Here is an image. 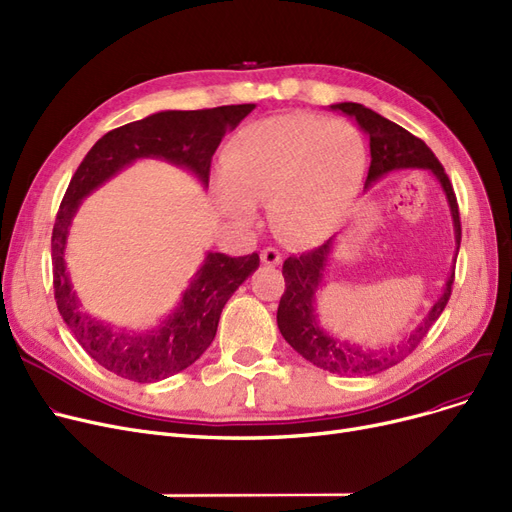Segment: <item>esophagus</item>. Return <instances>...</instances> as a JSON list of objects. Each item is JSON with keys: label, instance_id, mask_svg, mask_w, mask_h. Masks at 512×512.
<instances>
[{"label": "esophagus", "instance_id": "1", "mask_svg": "<svg viewBox=\"0 0 512 512\" xmlns=\"http://www.w3.org/2000/svg\"><path fill=\"white\" fill-rule=\"evenodd\" d=\"M261 261L265 265H280L282 263V253L278 249H263L261 251Z\"/></svg>", "mask_w": 512, "mask_h": 512}]
</instances>
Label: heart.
Listing matches in <instances>:
<instances>
[{"label":"heart","mask_w":512,"mask_h":512,"mask_svg":"<svg viewBox=\"0 0 512 512\" xmlns=\"http://www.w3.org/2000/svg\"><path fill=\"white\" fill-rule=\"evenodd\" d=\"M366 171V144L345 121L288 113L244 125L224 152L226 209L253 219L255 201H272L280 232L293 242H318L335 230Z\"/></svg>","instance_id":"b5f03b06"}]
</instances>
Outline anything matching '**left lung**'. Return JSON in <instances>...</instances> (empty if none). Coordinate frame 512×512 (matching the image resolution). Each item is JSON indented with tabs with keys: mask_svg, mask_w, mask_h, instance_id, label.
<instances>
[{
	"mask_svg": "<svg viewBox=\"0 0 512 512\" xmlns=\"http://www.w3.org/2000/svg\"><path fill=\"white\" fill-rule=\"evenodd\" d=\"M332 110H341L343 115L353 117L358 121L360 129L370 138V169L364 190L381 180L383 175L399 169H427L431 171L448 198V207L452 213L454 224V238H456V251L460 249V213L454 188L448 180L446 171L437 161L431 148L412 136L410 131L399 127L397 123L381 117L374 110L366 108L358 102H339L330 104ZM335 247V238L326 240L322 247L307 251L299 257H288L282 265V276L286 282V291L278 305V328L286 343L291 345L299 355L314 366L341 374V376H370L379 374L404 358L418 347V343L427 337V332L441 316L443 307L448 305L454 284V272L448 276L446 286H443L441 297L433 303L429 314L422 318V322L399 341L397 345L389 347H362L349 341L337 339L332 332H326L316 314V293L320 291V284L324 280L326 261L330 251ZM458 255V253H456ZM456 261V257H454Z\"/></svg>",
	"mask_w": 512,
	"mask_h": 512,
	"instance_id": "1",
	"label": "left lung"
}]
</instances>
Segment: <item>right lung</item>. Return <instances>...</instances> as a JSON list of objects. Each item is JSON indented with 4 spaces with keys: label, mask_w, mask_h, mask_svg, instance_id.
I'll return each instance as SVG.
<instances>
[{
    "label": "right lung",
    "mask_w": 512,
    "mask_h": 512,
    "mask_svg": "<svg viewBox=\"0 0 512 512\" xmlns=\"http://www.w3.org/2000/svg\"><path fill=\"white\" fill-rule=\"evenodd\" d=\"M253 108L255 104H230L205 110H161L108 131L77 167L52 232L54 297L79 345L108 372L133 383H157L192 366L215 339L221 309L259 268V255L228 257L209 251L180 303L159 326L117 328L83 309L66 270V240L83 198L138 159H161L188 169L207 188L211 159L221 138Z\"/></svg>",
    "instance_id": "1"
}]
</instances>
